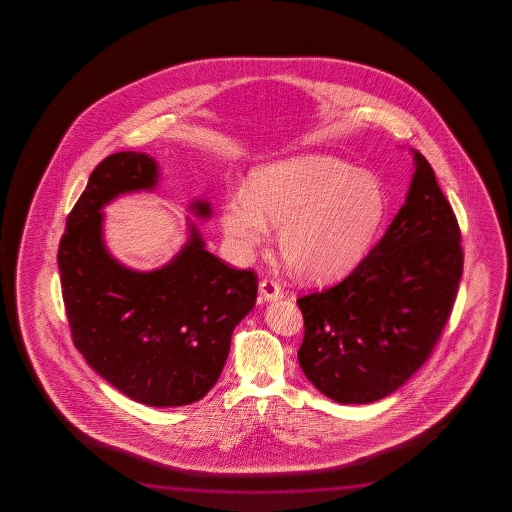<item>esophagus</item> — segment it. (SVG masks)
<instances>
[{"label": "esophagus", "instance_id": "esophagus-1", "mask_svg": "<svg viewBox=\"0 0 512 512\" xmlns=\"http://www.w3.org/2000/svg\"><path fill=\"white\" fill-rule=\"evenodd\" d=\"M260 294L265 301H276L283 297V288L274 279H263L260 283Z\"/></svg>", "mask_w": 512, "mask_h": 512}]
</instances>
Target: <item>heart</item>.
I'll return each mask as SVG.
<instances>
[{
	"mask_svg": "<svg viewBox=\"0 0 512 512\" xmlns=\"http://www.w3.org/2000/svg\"><path fill=\"white\" fill-rule=\"evenodd\" d=\"M389 208L376 175L330 156H299L254 170L249 190L222 202V229L245 256L279 226V249L304 278L346 274L371 249Z\"/></svg>",
	"mask_w": 512,
	"mask_h": 512,
	"instance_id": "b5f03b06",
	"label": "heart"
}]
</instances>
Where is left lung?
<instances>
[{"label": "left lung", "mask_w": 512, "mask_h": 512, "mask_svg": "<svg viewBox=\"0 0 512 512\" xmlns=\"http://www.w3.org/2000/svg\"><path fill=\"white\" fill-rule=\"evenodd\" d=\"M416 172L382 240L338 285L297 299L299 364L324 396L360 405L385 398L432 355L457 297L460 229L434 170Z\"/></svg>", "instance_id": "1"}]
</instances>
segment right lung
Segmentation results:
<instances>
[{"label": "right lung", "instance_id": "add662e5", "mask_svg": "<svg viewBox=\"0 0 512 512\" xmlns=\"http://www.w3.org/2000/svg\"><path fill=\"white\" fill-rule=\"evenodd\" d=\"M157 177L156 159L143 152L105 157L68 215L57 261L73 344L87 364L138 403L182 407L217 383L233 330L256 304L258 276L206 251L195 224L163 269L114 260L100 209L122 193L154 190ZM190 208L211 215L208 202Z\"/></svg>", "mask_w": 512, "mask_h": 512}]
</instances>
